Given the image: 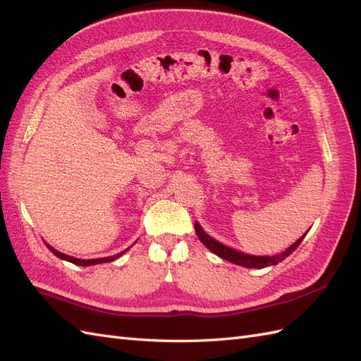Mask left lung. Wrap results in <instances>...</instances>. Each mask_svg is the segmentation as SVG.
Instances as JSON below:
<instances>
[{
	"instance_id": "left-lung-1",
	"label": "left lung",
	"mask_w": 361,
	"mask_h": 361,
	"mask_svg": "<svg viewBox=\"0 0 361 361\" xmlns=\"http://www.w3.org/2000/svg\"><path fill=\"white\" fill-rule=\"evenodd\" d=\"M194 228H195V233H197L200 241L207 248H209L212 253H215L216 256H220L224 260L232 262V264L241 265V267H245V268H265V267H271V265H277L279 262L285 260L289 255H292L293 251L297 250V247L301 244V241H302L304 236H305V233H304L297 243L292 244L288 250H285L280 255H276V256H250V255L239 253V251H236L233 248H228V247L220 244L218 241H215L214 238H211L209 235L204 233V231H203L202 226L199 223L194 224Z\"/></svg>"
}]
</instances>
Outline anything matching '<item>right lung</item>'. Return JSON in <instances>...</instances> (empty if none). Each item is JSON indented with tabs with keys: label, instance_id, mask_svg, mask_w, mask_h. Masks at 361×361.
Wrapping results in <instances>:
<instances>
[{
	"label": "right lung",
	"instance_id": "obj_1",
	"mask_svg": "<svg viewBox=\"0 0 361 361\" xmlns=\"http://www.w3.org/2000/svg\"><path fill=\"white\" fill-rule=\"evenodd\" d=\"M54 255H56L57 257H60V259H63V260H68V262H72V264H75V265H80V267H90V265H96V264H104V262H113L114 259H117V257H120L122 256L125 251H120V253H117V255H114V256H110V257H101V259H76V257H72V256H68V255H63V253H60V251H57L56 248H52L51 245H47Z\"/></svg>",
	"mask_w": 361,
	"mask_h": 361
}]
</instances>
